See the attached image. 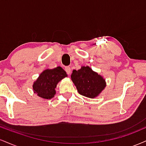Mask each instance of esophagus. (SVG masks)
Returning a JSON list of instances; mask_svg holds the SVG:
<instances>
[{
    "label": "esophagus",
    "instance_id": "obj_1",
    "mask_svg": "<svg viewBox=\"0 0 146 146\" xmlns=\"http://www.w3.org/2000/svg\"><path fill=\"white\" fill-rule=\"evenodd\" d=\"M65 71H66V72L67 73L68 75H70L71 73V68L70 67H68V66H67V67L65 68Z\"/></svg>",
    "mask_w": 146,
    "mask_h": 146
}]
</instances>
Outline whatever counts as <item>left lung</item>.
Listing matches in <instances>:
<instances>
[{"label": "left lung", "mask_w": 146, "mask_h": 146, "mask_svg": "<svg viewBox=\"0 0 146 146\" xmlns=\"http://www.w3.org/2000/svg\"><path fill=\"white\" fill-rule=\"evenodd\" d=\"M71 78L78 93L86 98H97L106 86L105 79L88 66L73 70Z\"/></svg>", "instance_id": "obj_1"}]
</instances>
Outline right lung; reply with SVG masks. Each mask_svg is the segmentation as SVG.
Masks as SVG:
<instances>
[{
    "mask_svg": "<svg viewBox=\"0 0 146 146\" xmlns=\"http://www.w3.org/2000/svg\"><path fill=\"white\" fill-rule=\"evenodd\" d=\"M66 77L67 74L61 66L52 69L46 68L33 82V93L44 100H51L56 95V88L58 82Z\"/></svg>",
    "mask_w": 146,
    "mask_h": 146,
    "instance_id": "right-lung-1",
    "label": "right lung"
}]
</instances>
